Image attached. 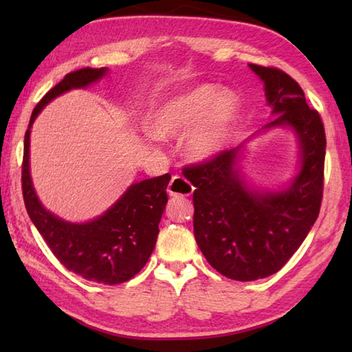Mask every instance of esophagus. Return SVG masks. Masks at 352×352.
Returning a JSON list of instances; mask_svg holds the SVG:
<instances>
[{
  "label": "esophagus",
  "mask_w": 352,
  "mask_h": 352,
  "mask_svg": "<svg viewBox=\"0 0 352 352\" xmlns=\"http://www.w3.org/2000/svg\"><path fill=\"white\" fill-rule=\"evenodd\" d=\"M193 186L186 180V178L175 175L172 177V180L168 186V193L170 197H189L193 193Z\"/></svg>",
  "instance_id": "1"
}]
</instances>
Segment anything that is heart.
<instances>
[{
    "label": "heart",
    "instance_id": "heart-1",
    "mask_svg": "<svg viewBox=\"0 0 352 352\" xmlns=\"http://www.w3.org/2000/svg\"><path fill=\"white\" fill-rule=\"evenodd\" d=\"M239 111L241 98L233 91L203 83L157 104L146 118V130L155 139H170L189 129L183 142L186 155L207 162L226 148Z\"/></svg>",
    "mask_w": 352,
    "mask_h": 352
}]
</instances>
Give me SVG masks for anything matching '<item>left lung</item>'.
<instances>
[{"label":"left lung","instance_id":"1","mask_svg":"<svg viewBox=\"0 0 352 352\" xmlns=\"http://www.w3.org/2000/svg\"><path fill=\"white\" fill-rule=\"evenodd\" d=\"M275 116L260 131L289 129L300 145L298 172L280 190L251 188L239 162L243 144L184 168L195 186L193 233L210 266L227 278L254 281L278 272L318 219L324 190L325 130L286 72L250 65ZM258 131V133H260Z\"/></svg>","mask_w":352,"mask_h":352}]
</instances>
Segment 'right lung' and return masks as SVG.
Here are the masks:
<instances>
[{
  "instance_id": "right-lung-1",
  "label": "right lung",
  "mask_w": 352,
  "mask_h": 352,
  "mask_svg": "<svg viewBox=\"0 0 352 352\" xmlns=\"http://www.w3.org/2000/svg\"><path fill=\"white\" fill-rule=\"evenodd\" d=\"M107 68H83L68 74L34 107L24 139L22 195L30 219L57 260L71 272L104 284L131 280L146 265L159 236L168 203L169 174L133 183L113 206L87 222H69L47 210L37 198L30 174V134L42 109L72 89L100 81Z\"/></svg>"
}]
</instances>
